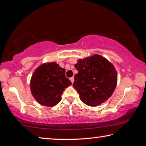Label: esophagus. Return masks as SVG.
Segmentation results:
<instances>
[{"mask_svg": "<svg viewBox=\"0 0 146 146\" xmlns=\"http://www.w3.org/2000/svg\"><path fill=\"white\" fill-rule=\"evenodd\" d=\"M70 79L71 82H72V84H73V82H74V77H73H73H71Z\"/></svg>", "mask_w": 146, "mask_h": 146, "instance_id": "1", "label": "esophagus"}]
</instances>
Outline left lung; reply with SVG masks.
<instances>
[{
  "label": "left lung",
  "mask_w": 146,
  "mask_h": 146,
  "mask_svg": "<svg viewBox=\"0 0 146 146\" xmlns=\"http://www.w3.org/2000/svg\"><path fill=\"white\" fill-rule=\"evenodd\" d=\"M75 67L78 73L74 77L73 86L86 105H100L112 95L117 86V74L107 59L94 55L78 60Z\"/></svg>",
  "instance_id": "8db88e82"
}]
</instances>
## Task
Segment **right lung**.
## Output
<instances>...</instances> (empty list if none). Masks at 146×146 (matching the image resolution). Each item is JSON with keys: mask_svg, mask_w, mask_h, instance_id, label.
Here are the masks:
<instances>
[{"mask_svg": "<svg viewBox=\"0 0 146 146\" xmlns=\"http://www.w3.org/2000/svg\"><path fill=\"white\" fill-rule=\"evenodd\" d=\"M71 82L66 77L65 70L55 62L42 64L31 76L32 95L41 105L53 107L60 102L61 95Z\"/></svg>", "mask_w": 146, "mask_h": 146, "instance_id": "obj_1", "label": "right lung"}]
</instances>
